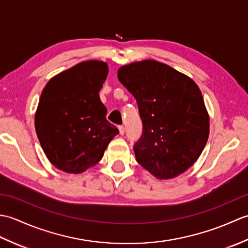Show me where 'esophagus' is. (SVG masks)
<instances>
[{
	"label": "esophagus",
	"mask_w": 248,
	"mask_h": 248,
	"mask_svg": "<svg viewBox=\"0 0 248 248\" xmlns=\"http://www.w3.org/2000/svg\"><path fill=\"white\" fill-rule=\"evenodd\" d=\"M118 130H119V134L120 135H124V125H119Z\"/></svg>",
	"instance_id": "esophagus-1"
}]
</instances>
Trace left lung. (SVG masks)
Returning <instances> with one entry per match:
<instances>
[{"mask_svg": "<svg viewBox=\"0 0 248 248\" xmlns=\"http://www.w3.org/2000/svg\"><path fill=\"white\" fill-rule=\"evenodd\" d=\"M117 76L136 99L143 121V134L133 147L136 161L160 180L181 175L209 138V114L197 84L154 60L124 65Z\"/></svg>", "mask_w": 248, "mask_h": 248, "instance_id": "1", "label": "left lung"}]
</instances>
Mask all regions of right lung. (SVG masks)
Here are the masks:
<instances>
[{"instance_id":"add662e5","label":"right lung","mask_w":248,"mask_h":248,"mask_svg":"<svg viewBox=\"0 0 248 248\" xmlns=\"http://www.w3.org/2000/svg\"><path fill=\"white\" fill-rule=\"evenodd\" d=\"M108 64L86 61L46 83L35 114V129L48 160L59 170L81 173L102 159L118 129L105 118L99 97Z\"/></svg>"}]
</instances>
